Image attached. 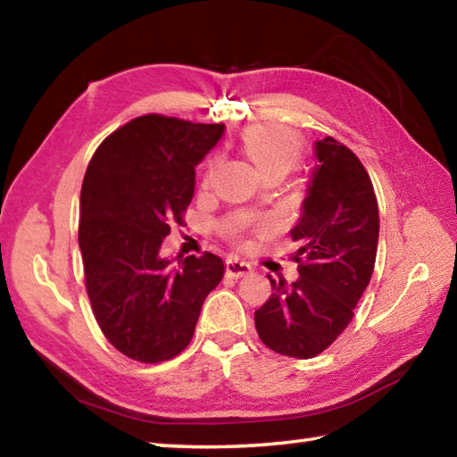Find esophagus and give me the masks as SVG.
I'll return each mask as SVG.
<instances>
[{"label": "esophagus", "instance_id": "obj_1", "mask_svg": "<svg viewBox=\"0 0 457 457\" xmlns=\"http://www.w3.org/2000/svg\"><path fill=\"white\" fill-rule=\"evenodd\" d=\"M252 272V266L247 262L239 260V258H228L226 262V274L229 278H242Z\"/></svg>", "mask_w": 457, "mask_h": 457}]
</instances>
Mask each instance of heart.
Returning a JSON list of instances; mask_svg holds the SVG:
<instances>
[{"label":"heart","mask_w":457,"mask_h":457,"mask_svg":"<svg viewBox=\"0 0 457 457\" xmlns=\"http://www.w3.org/2000/svg\"><path fill=\"white\" fill-rule=\"evenodd\" d=\"M242 145L264 175L288 173L298 163L300 141L292 130L278 125H253L242 135ZM215 163L207 165L204 183H210Z\"/></svg>","instance_id":"1"}]
</instances>
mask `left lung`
Here are the masks:
<instances>
[{"instance_id": "left-lung-1", "label": "left lung", "mask_w": 457, "mask_h": 457, "mask_svg": "<svg viewBox=\"0 0 457 457\" xmlns=\"http://www.w3.org/2000/svg\"><path fill=\"white\" fill-rule=\"evenodd\" d=\"M316 167L303 213L290 229L298 278L274 280L272 296L256 311V330L268 349L312 359L353 320L369 286L378 242V205L361 161L332 137L314 143Z\"/></svg>"}]
</instances>
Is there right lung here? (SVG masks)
<instances>
[{
    "label": "right lung",
    "instance_id": "add662e5",
    "mask_svg": "<svg viewBox=\"0 0 457 457\" xmlns=\"http://www.w3.org/2000/svg\"><path fill=\"white\" fill-rule=\"evenodd\" d=\"M223 129L146 114L92 154L80 191L84 278L100 330L129 359L161 362L187 349L201 306L226 272L210 252L161 253L173 223L183 226L195 167Z\"/></svg>",
    "mask_w": 457,
    "mask_h": 457
}]
</instances>
